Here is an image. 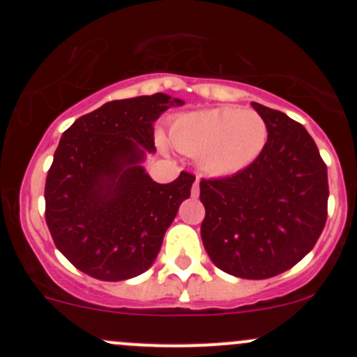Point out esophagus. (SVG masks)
Segmentation results:
<instances>
[{
    "mask_svg": "<svg viewBox=\"0 0 357 357\" xmlns=\"http://www.w3.org/2000/svg\"><path fill=\"white\" fill-rule=\"evenodd\" d=\"M199 193H200V179L197 178V179H195V183H193L192 195H193V197H199Z\"/></svg>",
    "mask_w": 357,
    "mask_h": 357,
    "instance_id": "esophagus-1",
    "label": "esophagus"
}]
</instances>
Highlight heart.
Instances as JSON below:
<instances>
[{
    "label": "heart",
    "instance_id": "1",
    "mask_svg": "<svg viewBox=\"0 0 357 357\" xmlns=\"http://www.w3.org/2000/svg\"><path fill=\"white\" fill-rule=\"evenodd\" d=\"M171 139L179 152L199 157L208 174L233 176L261 155L268 126L255 110L219 107L176 117Z\"/></svg>",
    "mask_w": 357,
    "mask_h": 357
}]
</instances>
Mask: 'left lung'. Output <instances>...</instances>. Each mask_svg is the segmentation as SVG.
<instances>
[{
	"instance_id": "1",
	"label": "left lung",
	"mask_w": 357,
	"mask_h": 357,
	"mask_svg": "<svg viewBox=\"0 0 357 357\" xmlns=\"http://www.w3.org/2000/svg\"><path fill=\"white\" fill-rule=\"evenodd\" d=\"M268 126L254 164L202 179V242L211 261L236 278L266 280L311 252L326 222L328 176L314 139L283 112L252 102Z\"/></svg>"
}]
</instances>
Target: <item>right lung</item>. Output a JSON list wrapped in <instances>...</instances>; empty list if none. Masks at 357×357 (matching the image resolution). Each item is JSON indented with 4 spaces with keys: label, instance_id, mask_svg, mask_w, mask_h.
<instances>
[{
    "label": "right lung",
    "instance_id": "right-lung-1",
    "mask_svg": "<svg viewBox=\"0 0 357 357\" xmlns=\"http://www.w3.org/2000/svg\"><path fill=\"white\" fill-rule=\"evenodd\" d=\"M181 105L165 93L115 100L62 135L46 178V225L79 271L121 282L153 264L195 178L181 172L160 185L143 162L155 153L153 122Z\"/></svg>",
    "mask_w": 357,
    "mask_h": 357
}]
</instances>
